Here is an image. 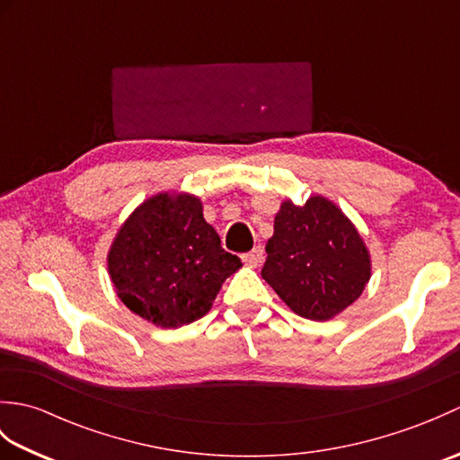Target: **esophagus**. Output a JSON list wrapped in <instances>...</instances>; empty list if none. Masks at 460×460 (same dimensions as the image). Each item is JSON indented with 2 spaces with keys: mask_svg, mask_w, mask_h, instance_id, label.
Wrapping results in <instances>:
<instances>
[{
  "mask_svg": "<svg viewBox=\"0 0 460 460\" xmlns=\"http://www.w3.org/2000/svg\"><path fill=\"white\" fill-rule=\"evenodd\" d=\"M262 259H265V251H262L261 247H255L252 251H249V252H245V255H243V261H245L247 265L252 267V269L259 267Z\"/></svg>",
  "mask_w": 460,
  "mask_h": 460,
  "instance_id": "esophagus-1",
  "label": "esophagus"
}]
</instances>
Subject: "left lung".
I'll list each match as a JSON object with an SVG mask.
<instances>
[{"label":"left lung","instance_id":"8db88e82","mask_svg":"<svg viewBox=\"0 0 460 460\" xmlns=\"http://www.w3.org/2000/svg\"><path fill=\"white\" fill-rule=\"evenodd\" d=\"M261 275L295 314L324 322L361 296L371 277L369 251L334 201L310 195L280 203Z\"/></svg>","mask_w":460,"mask_h":460}]
</instances>
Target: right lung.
<instances>
[{
	"label": "right lung",
	"instance_id": "1",
	"mask_svg": "<svg viewBox=\"0 0 460 460\" xmlns=\"http://www.w3.org/2000/svg\"><path fill=\"white\" fill-rule=\"evenodd\" d=\"M106 261L119 298L160 328L208 314L225 279L243 267L203 219L201 199L175 191L142 201L116 233Z\"/></svg>",
	"mask_w": 460,
	"mask_h": 460
}]
</instances>
